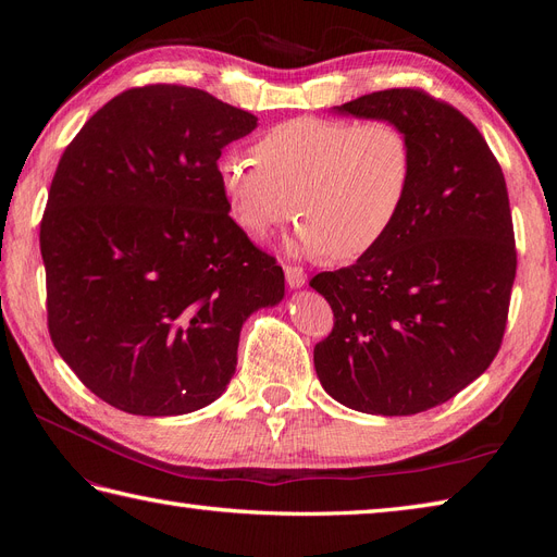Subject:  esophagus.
<instances>
[{
	"mask_svg": "<svg viewBox=\"0 0 557 557\" xmlns=\"http://www.w3.org/2000/svg\"><path fill=\"white\" fill-rule=\"evenodd\" d=\"M285 283L290 285V288H301V285L307 283V274H305V269H299V267H285Z\"/></svg>",
	"mask_w": 557,
	"mask_h": 557,
	"instance_id": "obj_1",
	"label": "esophagus"
}]
</instances>
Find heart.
I'll return each mask as SVG.
<instances>
[{"label":"heart","instance_id":"obj_1","mask_svg":"<svg viewBox=\"0 0 557 557\" xmlns=\"http://www.w3.org/2000/svg\"><path fill=\"white\" fill-rule=\"evenodd\" d=\"M252 154L218 162L234 221L264 237L297 211L290 248L305 256L364 258L395 227L413 181L411 141L393 121L301 115L267 129Z\"/></svg>","mask_w":557,"mask_h":557}]
</instances>
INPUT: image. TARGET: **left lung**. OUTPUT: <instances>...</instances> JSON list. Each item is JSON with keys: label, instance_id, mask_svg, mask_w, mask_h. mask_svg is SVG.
<instances>
[{"label": "left lung", "instance_id": "8db88e82", "mask_svg": "<svg viewBox=\"0 0 557 557\" xmlns=\"http://www.w3.org/2000/svg\"><path fill=\"white\" fill-rule=\"evenodd\" d=\"M332 111L397 123L413 148V181L372 252L311 278L334 311L332 334L313 348L315 374L348 409L428 411L499 350L516 278L507 183L481 132L423 90H381Z\"/></svg>", "mask_w": 557, "mask_h": 557}]
</instances>
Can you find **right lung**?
Wrapping results in <instances>:
<instances>
[{
    "label": "right lung",
    "instance_id": "obj_1",
    "mask_svg": "<svg viewBox=\"0 0 557 557\" xmlns=\"http://www.w3.org/2000/svg\"><path fill=\"white\" fill-rule=\"evenodd\" d=\"M258 117L185 86L113 97L66 146L41 221L48 332L81 383L134 416L225 393L283 269L230 218L223 148Z\"/></svg>",
    "mask_w": 557,
    "mask_h": 557
}]
</instances>
